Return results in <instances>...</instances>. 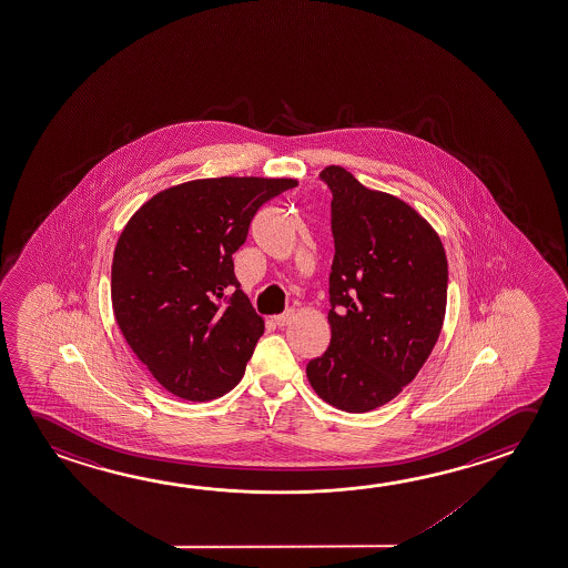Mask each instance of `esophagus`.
Returning a JSON list of instances; mask_svg holds the SVG:
<instances>
[{
	"instance_id": "obj_1",
	"label": "esophagus",
	"mask_w": 568,
	"mask_h": 568,
	"mask_svg": "<svg viewBox=\"0 0 568 568\" xmlns=\"http://www.w3.org/2000/svg\"><path fill=\"white\" fill-rule=\"evenodd\" d=\"M293 316H295V313L288 308L283 315L273 316V323L277 326H287L293 321Z\"/></svg>"
}]
</instances>
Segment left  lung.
Returning a JSON list of instances; mask_svg holds the SVG:
<instances>
[{
  "label": "left lung",
  "instance_id": "8db88e82",
  "mask_svg": "<svg viewBox=\"0 0 568 568\" xmlns=\"http://www.w3.org/2000/svg\"><path fill=\"white\" fill-rule=\"evenodd\" d=\"M318 176L333 194L331 344L308 361L307 376L331 406L361 414L396 398L428 361L446 315V252L396 195L341 166Z\"/></svg>",
  "mask_w": 568,
  "mask_h": 568
}]
</instances>
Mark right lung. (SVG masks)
<instances>
[{
	"label": "right lung",
	"instance_id": "right-lung-1",
	"mask_svg": "<svg viewBox=\"0 0 568 568\" xmlns=\"http://www.w3.org/2000/svg\"><path fill=\"white\" fill-rule=\"evenodd\" d=\"M291 178H205L150 197L112 257L116 323L140 363L178 398L214 400L245 373L263 318L233 273L253 215Z\"/></svg>",
	"mask_w": 568,
	"mask_h": 568
}]
</instances>
